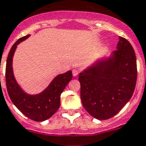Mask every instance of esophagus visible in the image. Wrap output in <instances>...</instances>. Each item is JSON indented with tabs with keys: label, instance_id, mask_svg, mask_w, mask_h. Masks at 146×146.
I'll return each instance as SVG.
<instances>
[{
	"label": "esophagus",
	"instance_id": "obj_1",
	"mask_svg": "<svg viewBox=\"0 0 146 146\" xmlns=\"http://www.w3.org/2000/svg\"><path fill=\"white\" fill-rule=\"evenodd\" d=\"M78 74H79V71L76 69H74V70H73V76H78Z\"/></svg>",
	"mask_w": 146,
	"mask_h": 146
}]
</instances>
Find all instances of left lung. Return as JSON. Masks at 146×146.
<instances>
[{"mask_svg": "<svg viewBox=\"0 0 146 146\" xmlns=\"http://www.w3.org/2000/svg\"><path fill=\"white\" fill-rule=\"evenodd\" d=\"M136 80L135 51L128 40L119 37L111 56L98 60L79 75L84 108L97 119L114 117L131 99Z\"/></svg>", "mask_w": 146, "mask_h": 146, "instance_id": "8db88e82", "label": "left lung"}]
</instances>
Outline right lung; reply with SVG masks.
<instances>
[{"mask_svg": "<svg viewBox=\"0 0 146 146\" xmlns=\"http://www.w3.org/2000/svg\"><path fill=\"white\" fill-rule=\"evenodd\" d=\"M30 36L19 38L12 46L7 56L5 71L6 86L12 103L23 114L35 121H43L50 118L60 106V95L68 83L72 80L73 73L70 70L59 74L52 80L48 87L38 94H28L16 81L13 73L12 61L17 46Z\"/></svg>", "mask_w": 146, "mask_h": 146, "instance_id": "obj_1", "label": "right lung"}]
</instances>
